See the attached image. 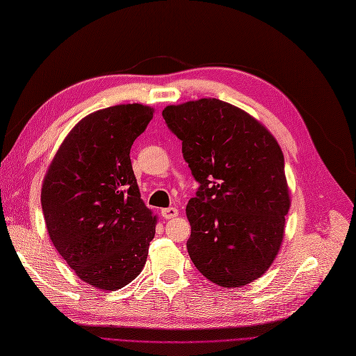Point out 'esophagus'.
I'll return each instance as SVG.
<instances>
[{"instance_id": "34e87169", "label": "esophagus", "mask_w": 356, "mask_h": 356, "mask_svg": "<svg viewBox=\"0 0 356 356\" xmlns=\"http://www.w3.org/2000/svg\"><path fill=\"white\" fill-rule=\"evenodd\" d=\"M178 213H179V211L177 208H174V207L161 209V215H163V218H166V220H172V218L178 217Z\"/></svg>"}]
</instances>
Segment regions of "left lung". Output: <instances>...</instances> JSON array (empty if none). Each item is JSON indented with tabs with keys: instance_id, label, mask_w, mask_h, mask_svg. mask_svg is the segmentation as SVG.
Segmentation results:
<instances>
[{
	"instance_id": "obj_1",
	"label": "left lung",
	"mask_w": 356,
	"mask_h": 356,
	"mask_svg": "<svg viewBox=\"0 0 356 356\" xmlns=\"http://www.w3.org/2000/svg\"><path fill=\"white\" fill-rule=\"evenodd\" d=\"M161 115L199 182L186 209L193 264L224 288L254 282L284 239L291 202L281 147L254 117L215 98L169 105Z\"/></svg>"
}]
</instances>
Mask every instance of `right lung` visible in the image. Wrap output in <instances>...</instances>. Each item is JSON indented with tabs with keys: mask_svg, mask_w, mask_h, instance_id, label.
Here are the masks:
<instances>
[{
	"mask_svg": "<svg viewBox=\"0 0 356 356\" xmlns=\"http://www.w3.org/2000/svg\"><path fill=\"white\" fill-rule=\"evenodd\" d=\"M141 104L86 115L53 157L41 188L50 239L81 281L120 289L141 273L156 217L139 193L131 148L153 118Z\"/></svg>",
	"mask_w": 356,
	"mask_h": 356,
	"instance_id": "right-lung-1",
	"label": "right lung"
}]
</instances>
